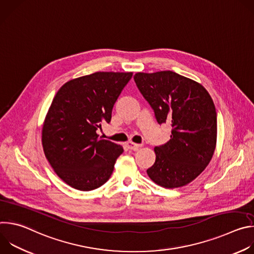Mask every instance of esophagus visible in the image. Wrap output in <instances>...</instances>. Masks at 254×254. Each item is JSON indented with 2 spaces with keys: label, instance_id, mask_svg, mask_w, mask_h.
<instances>
[{
  "label": "esophagus",
  "instance_id": "1",
  "mask_svg": "<svg viewBox=\"0 0 254 254\" xmlns=\"http://www.w3.org/2000/svg\"><path fill=\"white\" fill-rule=\"evenodd\" d=\"M127 147L129 149V150H138L140 147H141V144H139V143H135V142H132V141H127Z\"/></svg>",
  "mask_w": 254,
  "mask_h": 254
}]
</instances>
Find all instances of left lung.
Segmentation results:
<instances>
[{
    "instance_id": "obj_1",
    "label": "left lung",
    "mask_w": 254,
    "mask_h": 254,
    "mask_svg": "<svg viewBox=\"0 0 254 254\" xmlns=\"http://www.w3.org/2000/svg\"><path fill=\"white\" fill-rule=\"evenodd\" d=\"M133 79L157 122L172 126L170 140L154 149L156 162L147 170L150 179L167 189L188 185L209 165L216 148L217 116L209 92L170 70L137 72Z\"/></svg>"
}]
</instances>
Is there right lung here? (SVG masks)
Masks as SVG:
<instances>
[{
    "label": "right lung",
    "instance_id": "1",
    "mask_svg": "<svg viewBox=\"0 0 254 254\" xmlns=\"http://www.w3.org/2000/svg\"><path fill=\"white\" fill-rule=\"evenodd\" d=\"M131 76L132 72H94L67 81L54 96L42 127V147L70 187L91 191L112 176L124 149L96 130L111 122L114 104Z\"/></svg>",
    "mask_w": 254,
    "mask_h": 254
}]
</instances>
